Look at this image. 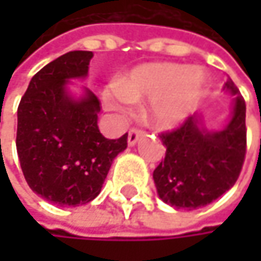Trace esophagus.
<instances>
[{
	"label": "esophagus",
	"instance_id": "1",
	"mask_svg": "<svg viewBox=\"0 0 261 261\" xmlns=\"http://www.w3.org/2000/svg\"><path fill=\"white\" fill-rule=\"evenodd\" d=\"M140 137H142V131L131 130L130 133H128V139H127L128 146H134V145L140 140Z\"/></svg>",
	"mask_w": 261,
	"mask_h": 261
}]
</instances>
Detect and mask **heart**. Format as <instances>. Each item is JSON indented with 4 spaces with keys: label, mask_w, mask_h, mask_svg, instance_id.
<instances>
[{
    "label": "heart",
    "mask_w": 261,
    "mask_h": 261,
    "mask_svg": "<svg viewBox=\"0 0 261 261\" xmlns=\"http://www.w3.org/2000/svg\"><path fill=\"white\" fill-rule=\"evenodd\" d=\"M208 74L202 68L181 63H146L130 71L124 79L102 93L107 109L122 112L130 102L149 99L146 116L160 130L182 125L202 102Z\"/></svg>",
    "instance_id": "obj_1"
}]
</instances>
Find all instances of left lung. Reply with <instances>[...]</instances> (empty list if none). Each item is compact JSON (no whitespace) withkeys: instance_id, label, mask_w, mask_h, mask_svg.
Here are the masks:
<instances>
[{"instance_id":"8db88e82","label":"left lung","mask_w":261,"mask_h":261,"mask_svg":"<svg viewBox=\"0 0 261 261\" xmlns=\"http://www.w3.org/2000/svg\"><path fill=\"white\" fill-rule=\"evenodd\" d=\"M224 90L234 98L222 128H207L204 115L196 112L180 128L160 136L166 155L152 178L159 198L171 207H204L230 190L239 178L246 152V106L231 80L224 84Z\"/></svg>"}]
</instances>
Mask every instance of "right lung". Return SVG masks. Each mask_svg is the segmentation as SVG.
Here are the masks:
<instances>
[{
	"label": "right lung",
	"mask_w": 261,
	"mask_h": 261,
	"mask_svg": "<svg viewBox=\"0 0 261 261\" xmlns=\"http://www.w3.org/2000/svg\"><path fill=\"white\" fill-rule=\"evenodd\" d=\"M92 51H69L43 66L30 81L18 107L16 149L30 189L66 207L95 199L127 134L106 139L98 128L101 106L84 80Z\"/></svg>",
	"instance_id": "right-lung-1"
}]
</instances>
